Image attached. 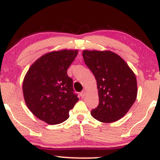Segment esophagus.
Masks as SVG:
<instances>
[{
	"mask_svg": "<svg viewBox=\"0 0 160 160\" xmlns=\"http://www.w3.org/2000/svg\"><path fill=\"white\" fill-rule=\"evenodd\" d=\"M80 96L82 97V98H84V96H85L86 95V91L85 90H83V91H82L81 92H80Z\"/></svg>",
	"mask_w": 160,
	"mask_h": 160,
	"instance_id": "esophagus-1",
	"label": "esophagus"
}]
</instances>
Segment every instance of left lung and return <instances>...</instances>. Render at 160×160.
Segmentation results:
<instances>
[{
  "instance_id": "left-lung-1",
  "label": "left lung",
  "mask_w": 160,
  "mask_h": 160,
  "mask_svg": "<svg viewBox=\"0 0 160 160\" xmlns=\"http://www.w3.org/2000/svg\"><path fill=\"white\" fill-rule=\"evenodd\" d=\"M83 61L97 81L99 103L91 115L102 122L120 120L137 97L135 75L120 56L111 51L82 52Z\"/></svg>"
}]
</instances>
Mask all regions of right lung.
Here are the masks:
<instances>
[{
  "label": "right lung",
  "instance_id": "1",
  "mask_svg": "<svg viewBox=\"0 0 160 160\" xmlns=\"http://www.w3.org/2000/svg\"><path fill=\"white\" fill-rule=\"evenodd\" d=\"M78 50L55 51L38 58L24 78L22 90L28 108L40 120L50 125L68 120L69 111L78 102L69 66Z\"/></svg>",
  "mask_w": 160,
  "mask_h": 160
}]
</instances>
